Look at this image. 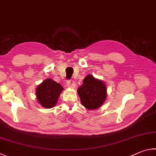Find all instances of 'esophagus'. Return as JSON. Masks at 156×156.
<instances>
[{"mask_svg":"<svg viewBox=\"0 0 156 156\" xmlns=\"http://www.w3.org/2000/svg\"><path fill=\"white\" fill-rule=\"evenodd\" d=\"M66 85L68 87H70V88H74L76 87V83L73 80H68L66 82Z\"/></svg>","mask_w":156,"mask_h":156,"instance_id":"obj_1","label":"esophagus"}]
</instances>
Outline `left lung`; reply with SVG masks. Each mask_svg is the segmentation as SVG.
Here are the masks:
<instances>
[{"mask_svg": "<svg viewBox=\"0 0 156 156\" xmlns=\"http://www.w3.org/2000/svg\"><path fill=\"white\" fill-rule=\"evenodd\" d=\"M82 105L88 110H94L101 106L107 95L106 86L103 81L88 75L77 90Z\"/></svg>", "mask_w": 156, "mask_h": 156, "instance_id": "8db88e82", "label": "left lung"}]
</instances>
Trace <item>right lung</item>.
Segmentation results:
<instances>
[{"label": "right lung", "mask_w": 156, "mask_h": 156, "mask_svg": "<svg viewBox=\"0 0 156 156\" xmlns=\"http://www.w3.org/2000/svg\"><path fill=\"white\" fill-rule=\"evenodd\" d=\"M62 90L63 87L59 83L46 79L37 86L35 92L40 104L45 108H51L55 105Z\"/></svg>", "instance_id": "1"}]
</instances>
